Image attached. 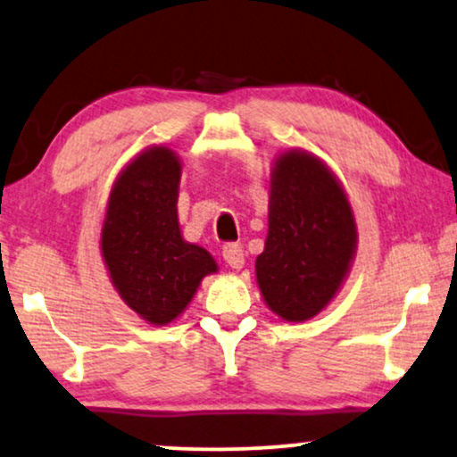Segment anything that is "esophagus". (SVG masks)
Segmentation results:
<instances>
[{
  "label": "esophagus",
  "instance_id": "34e87169",
  "mask_svg": "<svg viewBox=\"0 0 457 457\" xmlns=\"http://www.w3.org/2000/svg\"><path fill=\"white\" fill-rule=\"evenodd\" d=\"M222 258L233 270H241L243 264H245V253H243V247L237 245V243H228V245L222 247Z\"/></svg>",
  "mask_w": 457,
  "mask_h": 457
}]
</instances>
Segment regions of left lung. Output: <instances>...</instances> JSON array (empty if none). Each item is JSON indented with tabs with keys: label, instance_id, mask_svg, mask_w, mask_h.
<instances>
[{
	"label": "left lung",
	"instance_id": "1",
	"mask_svg": "<svg viewBox=\"0 0 457 457\" xmlns=\"http://www.w3.org/2000/svg\"><path fill=\"white\" fill-rule=\"evenodd\" d=\"M358 249L341 180L314 154L287 149L270 170L268 237L255 278L280 320L303 322L333 302Z\"/></svg>",
	"mask_w": 457,
	"mask_h": 457
}]
</instances>
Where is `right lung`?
<instances>
[{"label":"right lung","mask_w":457,"mask_h":457,"mask_svg":"<svg viewBox=\"0 0 457 457\" xmlns=\"http://www.w3.org/2000/svg\"><path fill=\"white\" fill-rule=\"evenodd\" d=\"M180 158L166 145L145 147L112 185L102 227V258L122 302L164 327L183 314L204 277L218 272L204 247L179 227Z\"/></svg>","instance_id":"obj_1"}]
</instances>
